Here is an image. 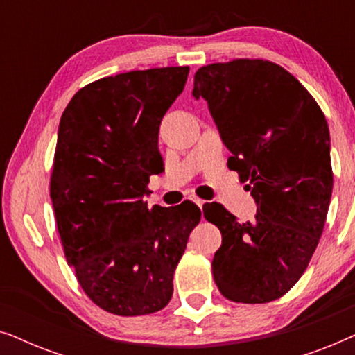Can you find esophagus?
I'll use <instances>...</instances> for the list:
<instances>
[{"mask_svg":"<svg viewBox=\"0 0 355 355\" xmlns=\"http://www.w3.org/2000/svg\"><path fill=\"white\" fill-rule=\"evenodd\" d=\"M193 202L197 203L198 208H202V207H203V203H205V200H202V198H193Z\"/></svg>","mask_w":355,"mask_h":355,"instance_id":"1","label":"esophagus"}]
</instances>
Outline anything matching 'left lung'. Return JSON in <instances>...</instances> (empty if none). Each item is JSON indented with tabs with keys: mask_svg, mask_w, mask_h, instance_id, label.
<instances>
[{
	"mask_svg": "<svg viewBox=\"0 0 355 355\" xmlns=\"http://www.w3.org/2000/svg\"><path fill=\"white\" fill-rule=\"evenodd\" d=\"M192 96L203 98L223 144L257 203L241 223L220 203L203 215L223 241L211 261L226 299L265 304L281 297L304 275L327 221L333 191L329 129L304 85L263 60L203 66Z\"/></svg>",
	"mask_w": 355,
	"mask_h": 355,
	"instance_id": "1",
	"label": "left lung"
}]
</instances>
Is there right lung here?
Returning <instances> with one entry per match:
<instances>
[{"instance_id": "obj_1", "label": "right lung", "mask_w": 355, "mask_h": 355, "mask_svg": "<svg viewBox=\"0 0 355 355\" xmlns=\"http://www.w3.org/2000/svg\"><path fill=\"white\" fill-rule=\"evenodd\" d=\"M187 76L182 66L105 77L77 92L61 116L50 186L58 231L82 289L110 313L166 307L200 221L189 200L144 202L150 176L164 171L159 124Z\"/></svg>"}]
</instances>
